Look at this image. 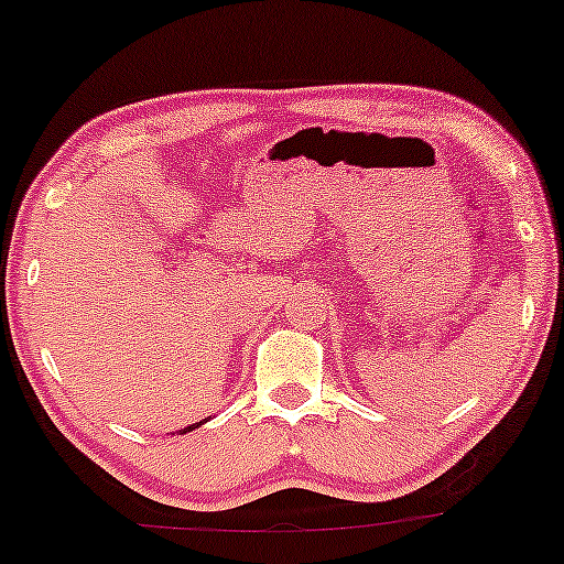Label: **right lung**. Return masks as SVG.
<instances>
[{
    "label": "right lung",
    "instance_id": "right-lung-1",
    "mask_svg": "<svg viewBox=\"0 0 564 564\" xmlns=\"http://www.w3.org/2000/svg\"><path fill=\"white\" fill-rule=\"evenodd\" d=\"M202 423H196V425H188V429H183V433H188V431H194V429H199Z\"/></svg>",
    "mask_w": 564,
    "mask_h": 564
}]
</instances>
